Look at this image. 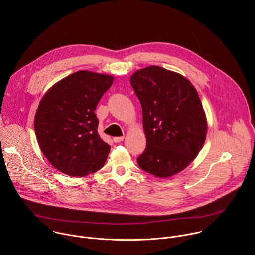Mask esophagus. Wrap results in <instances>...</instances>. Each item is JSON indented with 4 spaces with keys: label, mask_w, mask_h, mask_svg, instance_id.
<instances>
[{
    "label": "esophagus",
    "mask_w": 255,
    "mask_h": 255,
    "mask_svg": "<svg viewBox=\"0 0 255 255\" xmlns=\"http://www.w3.org/2000/svg\"><path fill=\"white\" fill-rule=\"evenodd\" d=\"M124 140V137H114L113 138V141L115 142V143H120V142H122Z\"/></svg>",
    "instance_id": "34e87169"
}]
</instances>
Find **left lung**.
Masks as SVG:
<instances>
[{"label":"left lung","mask_w":255,"mask_h":255,"mask_svg":"<svg viewBox=\"0 0 255 255\" xmlns=\"http://www.w3.org/2000/svg\"><path fill=\"white\" fill-rule=\"evenodd\" d=\"M130 83L141 103L147 141L137 158L139 167L157 177L185 169L199 154L207 134L196 89L183 76L156 65L135 71Z\"/></svg>","instance_id":"left-lung-1"}]
</instances>
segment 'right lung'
<instances>
[{"mask_svg": "<svg viewBox=\"0 0 255 255\" xmlns=\"http://www.w3.org/2000/svg\"><path fill=\"white\" fill-rule=\"evenodd\" d=\"M113 80L80 70L42 98L35 115V134L42 153L59 171L82 177L104 166L111 148L99 136L95 110Z\"/></svg>", "mask_w": 255, "mask_h": 255, "instance_id": "obj_1", "label": "right lung"}]
</instances>
